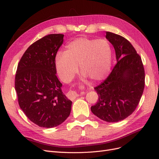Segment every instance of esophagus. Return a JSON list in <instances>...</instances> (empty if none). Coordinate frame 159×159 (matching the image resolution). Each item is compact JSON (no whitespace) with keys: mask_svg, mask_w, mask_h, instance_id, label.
Returning <instances> with one entry per match:
<instances>
[{"mask_svg":"<svg viewBox=\"0 0 159 159\" xmlns=\"http://www.w3.org/2000/svg\"><path fill=\"white\" fill-rule=\"evenodd\" d=\"M68 97H71V98H74V97H75L76 96H77V93L75 92V91H71L68 93Z\"/></svg>","mask_w":159,"mask_h":159,"instance_id":"obj_1","label":"esophagus"}]
</instances>
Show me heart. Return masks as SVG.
<instances>
[{
  "mask_svg": "<svg viewBox=\"0 0 159 159\" xmlns=\"http://www.w3.org/2000/svg\"><path fill=\"white\" fill-rule=\"evenodd\" d=\"M112 50L105 39L86 37L76 38L66 46V51H58L55 56V66L61 79L68 82L78 70L94 81L105 78L111 66Z\"/></svg>",
  "mask_w": 159,
  "mask_h": 159,
  "instance_id": "b5f03b06",
  "label": "heart"
}]
</instances>
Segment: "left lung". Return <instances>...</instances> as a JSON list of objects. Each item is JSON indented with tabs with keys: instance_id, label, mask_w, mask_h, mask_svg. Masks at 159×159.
I'll list each match as a JSON object with an SVG mask.
<instances>
[{
	"instance_id": "obj_1",
	"label": "left lung",
	"mask_w": 159,
	"mask_h": 159,
	"mask_svg": "<svg viewBox=\"0 0 159 159\" xmlns=\"http://www.w3.org/2000/svg\"><path fill=\"white\" fill-rule=\"evenodd\" d=\"M106 33L116 52L117 63L107 79L94 87L98 98L91 110L104 121L117 122L138 107L144 90L145 70L140 56L126 39Z\"/></svg>"
}]
</instances>
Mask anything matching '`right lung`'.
<instances>
[{
	"instance_id": "obj_1",
	"label": "right lung",
	"mask_w": 159,
	"mask_h": 159,
	"mask_svg": "<svg viewBox=\"0 0 159 159\" xmlns=\"http://www.w3.org/2000/svg\"><path fill=\"white\" fill-rule=\"evenodd\" d=\"M64 35L50 34L27 48L18 63L15 89L20 107L32 122L51 128L65 121L72 102L62 91L55 56Z\"/></svg>"
}]
</instances>
